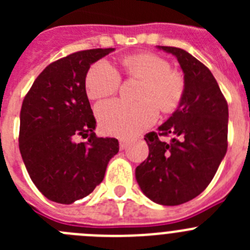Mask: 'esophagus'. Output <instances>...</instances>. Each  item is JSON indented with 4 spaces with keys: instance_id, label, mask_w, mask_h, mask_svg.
Segmentation results:
<instances>
[{
    "instance_id": "obj_1",
    "label": "esophagus",
    "mask_w": 250,
    "mask_h": 250,
    "mask_svg": "<svg viewBox=\"0 0 250 250\" xmlns=\"http://www.w3.org/2000/svg\"><path fill=\"white\" fill-rule=\"evenodd\" d=\"M119 144H120V149L124 150L125 147L129 145V141L126 140V139H120V141H119Z\"/></svg>"
}]
</instances>
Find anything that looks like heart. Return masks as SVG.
I'll return each mask as SVG.
<instances>
[{"label": "heart", "mask_w": 250, "mask_h": 250, "mask_svg": "<svg viewBox=\"0 0 250 250\" xmlns=\"http://www.w3.org/2000/svg\"><path fill=\"white\" fill-rule=\"evenodd\" d=\"M124 66L131 76L143 81L139 103L111 100L96 107L101 129L110 135L131 136L155 123L158 109L170 112L176 109L184 94L182 75L171 70L167 60L152 54L132 55L124 60ZM118 70L106 60L90 67L85 80L86 92L92 100L114 94L120 86Z\"/></svg>", "instance_id": "b5f03b06"}]
</instances>
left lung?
I'll return each mask as SVG.
<instances>
[{
  "label": "left lung",
  "mask_w": 250,
  "mask_h": 250,
  "mask_svg": "<svg viewBox=\"0 0 250 250\" xmlns=\"http://www.w3.org/2000/svg\"><path fill=\"white\" fill-rule=\"evenodd\" d=\"M178 60L184 94L158 131L145 135L149 156L135 169L141 191L156 204L179 205L209 185L228 147V104L210 70L183 48L156 46ZM159 135H173L164 143Z\"/></svg>",
  "instance_id": "8db88e82"
}]
</instances>
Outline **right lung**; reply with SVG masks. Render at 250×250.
I'll list each match as a JSON object with an SVG mask.
<instances>
[{"label":"right lung","instance_id":"1","mask_svg":"<svg viewBox=\"0 0 250 250\" xmlns=\"http://www.w3.org/2000/svg\"><path fill=\"white\" fill-rule=\"evenodd\" d=\"M112 51H80L50 63L22 103L20 152L31 180L51 202L72 204L92 193L118 154V139L95 135L85 86L90 66ZM79 137L88 141L79 143Z\"/></svg>","mask_w":250,"mask_h":250}]
</instances>
